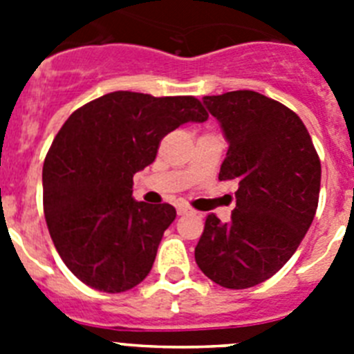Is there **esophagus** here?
Instances as JSON below:
<instances>
[{
	"label": "esophagus",
	"instance_id": "34e87169",
	"mask_svg": "<svg viewBox=\"0 0 354 354\" xmlns=\"http://www.w3.org/2000/svg\"><path fill=\"white\" fill-rule=\"evenodd\" d=\"M193 209L187 207V205H177V214L184 216V214H192Z\"/></svg>",
	"mask_w": 354,
	"mask_h": 354
}]
</instances>
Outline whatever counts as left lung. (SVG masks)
Returning a JSON list of instances; mask_svg holds the SVG:
<instances>
[{"instance_id":"left-lung-1","label":"left lung","mask_w":354,"mask_h":354,"mask_svg":"<svg viewBox=\"0 0 354 354\" xmlns=\"http://www.w3.org/2000/svg\"><path fill=\"white\" fill-rule=\"evenodd\" d=\"M228 142L220 180L237 183L230 221L205 218L195 248L202 273L227 289L273 277L298 250L317 211L321 161L301 118L253 90L205 95Z\"/></svg>"}]
</instances>
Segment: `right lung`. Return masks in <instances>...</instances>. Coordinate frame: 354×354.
Segmentation results:
<instances>
[{
  "mask_svg": "<svg viewBox=\"0 0 354 354\" xmlns=\"http://www.w3.org/2000/svg\"><path fill=\"white\" fill-rule=\"evenodd\" d=\"M207 117L192 95L111 92L67 118L44 161L42 186L49 234L74 277L111 294L143 282L177 212L136 202L133 175L154 161L168 133Z\"/></svg>",
  "mask_w": 354,
  "mask_h": 354,
  "instance_id": "add662e5",
  "label": "right lung"
}]
</instances>
